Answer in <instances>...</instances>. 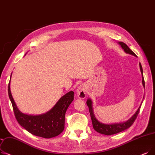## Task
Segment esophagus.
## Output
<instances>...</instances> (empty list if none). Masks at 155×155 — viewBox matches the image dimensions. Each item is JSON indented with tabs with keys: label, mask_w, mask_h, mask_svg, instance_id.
<instances>
[{
	"label": "esophagus",
	"mask_w": 155,
	"mask_h": 155,
	"mask_svg": "<svg viewBox=\"0 0 155 155\" xmlns=\"http://www.w3.org/2000/svg\"><path fill=\"white\" fill-rule=\"evenodd\" d=\"M86 89L84 85H80L77 90V96L80 99H85L86 97Z\"/></svg>",
	"instance_id": "obj_1"
}]
</instances>
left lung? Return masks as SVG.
I'll list each match as a JSON object with an SVG mask.
<instances>
[{
    "label": "left lung",
    "mask_w": 155,
    "mask_h": 155,
    "mask_svg": "<svg viewBox=\"0 0 155 155\" xmlns=\"http://www.w3.org/2000/svg\"><path fill=\"white\" fill-rule=\"evenodd\" d=\"M119 44L122 46V48L124 49L125 52L130 54H132L133 56H136V54L134 53L127 46V44H125L123 42H120ZM140 66V69L141 73H142V76H143V85L144 87H145V82H144V80L143 77V68L142 66H141L140 63H139ZM87 104L89 107V110L90 112V115H91V120L92 122V126L94 129L95 130L96 132L104 134V135L106 136H110L113 135V134H115L117 133H119L120 132H122L126 129H127L128 128H129L135 122V120L138 115V114L140 111V106L138 108L137 111L136 112V113L129 120H127V122L124 123H121V124H110V125H107V124H104L101 123L96 120V118L94 117L93 110H92V101L91 99H88L87 101Z\"/></svg>",
    "instance_id": "left-lung-1"
}]
</instances>
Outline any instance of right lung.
Segmentation results:
<instances>
[{"mask_svg": "<svg viewBox=\"0 0 155 155\" xmlns=\"http://www.w3.org/2000/svg\"><path fill=\"white\" fill-rule=\"evenodd\" d=\"M8 94L16 120L28 132L36 136L49 139L58 136L63 131L65 113L74 99L73 91L60 98L49 111L38 116L26 115L19 111L11 95L10 82L8 85Z\"/></svg>", "mask_w": 155, "mask_h": 155, "instance_id": "add662e5", "label": "right lung"}]
</instances>
